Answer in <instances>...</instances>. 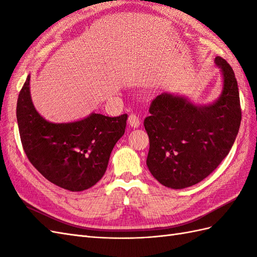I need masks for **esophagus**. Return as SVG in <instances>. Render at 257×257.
Returning a JSON list of instances; mask_svg holds the SVG:
<instances>
[{
    "instance_id": "34e87169",
    "label": "esophagus",
    "mask_w": 257,
    "mask_h": 257,
    "mask_svg": "<svg viewBox=\"0 0 257 257\" xmlns=\"http://www.w3.org/2000/svg\"><path fill=\"white\" fill-rule=\"evenodd\" d=\"M128 122H129V124L133 128H138V127L140 126V123H141L140 117L138 116L137 114H131L129 116V118H128Z\"/></svg>"
}]
</instances>
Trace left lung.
I'll return each mask as SVG.
<instances>
[{
    "label": "left lung",
    "mask_w": 257,
    "mask_h": 257,
    "mask_svg": "<svg viewBox=\"0 0 257 257\" xmlns=\"http://www.w3.org/2000/svg\"><path fill=\"white\" fill-rule=\"evenodd\" d=\"M222 75V91L208 105L186 96L157 95L144 119L150 150L147 165L163 186L183 189L213 173L228 155L239 133L241 107L234 72L223 58H215Z\"/></svg>",
    "instance_id": "8db88e82"
}]
</instances>
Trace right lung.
<instances>
[{"instance_id": "1", "label": "right lung", "mask_w": 257, "mask_h": 257, "mask_svg": "<svg viewBox=\"0 0 257 257\" xmlns=\"http://www.w3.org/2000/svg\"><path fill=\"white\" fill-rule=\"evenodd\" d=\"M30 75L19 92L16 116L23 148L44 178L72 192L94 186L106 172L109 156L126 129L128 115L92 113L81 120H45L31 101Z\"/></svg>"}]
</instances>
